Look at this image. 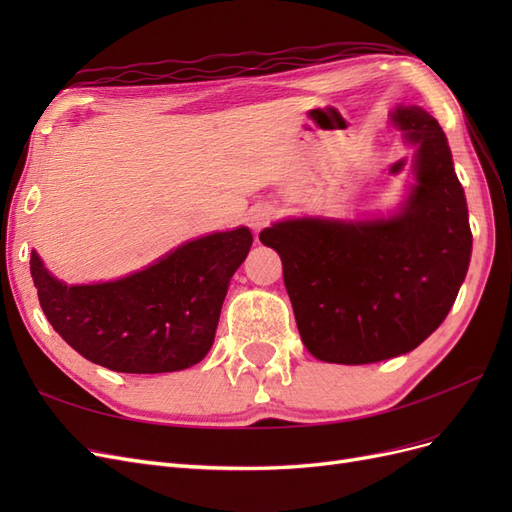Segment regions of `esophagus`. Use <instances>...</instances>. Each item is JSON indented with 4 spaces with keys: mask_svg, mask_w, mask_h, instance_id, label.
<instances>
[{
    "mask_svg": "<svg viewBox=\"0 0 512 512\" xmlns=\"http://www.w3.org/2000/svg\"><path fill=\"white\" fill-rule=\"evenodd\" d=\"M275 215H277V211H275L273 205H258V207H254L252 213H250V226H252L254 230L265 228V226L275 218Z\"/></svg>",
    "mask_w": 512,
    "mask_h": 512,
    "instance_id": "esophagus-1",
    "label": "esophagus"
}]
</instances>
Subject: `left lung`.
<instances>
[{
	"mask_svg": "<svg viewBox=\"0 0 512 512\" xmlns=\"http://www.w3.org/2000/svg\"><path fill=\"white\" fill-rule=\"evenodd\" d=\"M393 123L416 145V183L391 218H299L260 232L280 254L305 348L365 365L406 354L436 331L466 280L472 230L440 123L399 106Z\"/></svg>",
	"mask_w": 512,
	"mask_h": 512,
	"instance_id": "8db88e82",
	"label": "left lung"
}]
</instances>
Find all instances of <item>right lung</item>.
I'll return each instance as SVG.
<instances>
[{"label":"right lung","mask_w":512,"mask_h":512,"mask_svg":"<svg viewBox=\"0 0 512 512\" xmlns=\"http://www.w3.org/2000/svg\"><path fill=\"white\" fill-rule=\"evenodd\" d=\"M252 241L245 226L215 232L104 284L66 286L36 252L29 269L46 320L87 361L121 374H166L205 359Z\"/></svg>","instance_id":"1"}]
</instances>
